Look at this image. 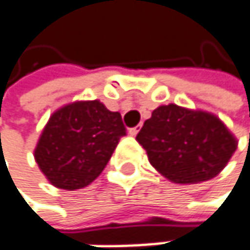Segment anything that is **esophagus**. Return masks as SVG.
<instances>
[{"label":"esophagus","instance_id":"esophagus-1","mask_svg":"<svg viewBox=\"0 0 250 250\" xmlns=\"http://www.w3.org/2000/svg\"><path fill=\"white\" fill-rule=\"evenodd\" d=\"M140 127H142V125H136V127H131V128H128V134H130V136H136V134L139 133Z\"/></svg>","mask_w":250,"mask_h":250}]
</instances>
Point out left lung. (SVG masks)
<instances>
[{
    "mask_svg": "<svg viewBox=\"0 0 250 250\" xmlns=\"http://www.w3.org/2000/svg\"><path fill=\"white\" fill-rule=\"evenodd\" d=\"M136 140L150 165L176 184L217 176L237 149V139L217 116L176 104L153 110Z\"/></svg>",
    "mask_w": 250,
    "mask_h": 250,
    "instance_id": "8db88e82",
    "label": "left lung"
}]
</instances>
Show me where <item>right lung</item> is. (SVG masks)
Instances as JSON below:
<instances>
[{
  "mask_svg": "<svg viewBox=\"0 0 250 250\" xmlns=\"http://www.w3.org/2000/svg\"><path fill=\"white\" fill-rule=\"evenodd\" d=\"M125 134L122 116L101 101H75L56 110L34 149V159L47 181L74 191L89 185L108 164Z\"/></svg>",
  "mask_w": 250,
  "mask_h": 250,
  "instance_id": "add662e5",
  "label": "right lung"
}]
</instances>
